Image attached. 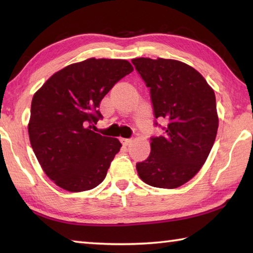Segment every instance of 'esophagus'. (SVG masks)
<instances>
[{
  "label": "esophagus",
  "instance_id": "esophagus-1",
  "mask_svg": "<svg viewBox=\"0 0 253 253\" xmlns=\"http://www.w3.org/2000/svg\"><path fill=\"white\" fill-rule=\"evenodd\" d=\"M122 142L125 145H129L131 143V139L130 138H122Z\"/></svg>",
  "mask_w": 253,
  "mask_h": 253
}]
</instances>
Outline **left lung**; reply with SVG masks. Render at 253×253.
<instances>
[{"mask_svg": "<svg viewBox=\"0 0 253 253\" xmlns=\"http://www.w3.org/2000/svg\"><path fill=\"white\" fill-rule=\"evenodd\" d=\"M131 62L149 88L154 116L168 123L164 135L151 138V154L137 163V173L151 186L176 188L195 176L211 152L219 127L215 95L203 76L184 62Z\"/></svg>", "mask_w": 253, "mask_h": 253, "instance_id": "1", "label": "left lung"}]
</instances>
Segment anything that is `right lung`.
Wrapping results in <instances>:
<instances>
[{"instance_id":"1","label":"right lung","mask_w":253,"mask_h":253,"mask_svg":"<svg viewBox=\"0 0 253 253\" xmlns=\"http://www.w3.org/2000/svg\"><path fill=\"white\" fill-rule=\"evenodd\" d=\"M132 70L127 60L90 58L55 72L34 93L30 143L46 176L63 190L88 191L105 179L122 144L91 125L102 118V98Z\"/></svg>"}]
</instances>
